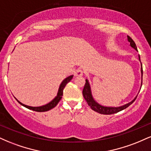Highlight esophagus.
<instances>
[{
    "mask_svg": "<svg viewBox=\"0 0 151 151\" xmlns=\"http://www.w3.org/2000/svg\"><path fill=\"white\" fill-rule=\"evenodd\" d=\"M83 73H84V72L81 70H77L75 72V76H77V77H81V76L83 75Z\"/></svg>",
    "mask_w": 151,
    "mask_h": 151,
    "instance_id": "obj_1",
    "label": "esophagus"
}]
</instances>
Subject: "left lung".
I'll use <instances>...</instances> for the list:
<instances>
[{"instance_id":"obj_1","label":"left lung","mask_w":151,"mask_h":151,"mask_svg":"<svg viewBox=\"0 0 151 151\" xmlns=\"http://www.w3.org/2000/svg\"><path fill=\"white\" fill-rule=\"evenodd\" d=\"M128 41H129L130 43V46L131 47H133V49L137 50V47L136 45V43L134 42V41L131 39L129 36H127ZM138 60H139L140 62H141V59H140V55H138ZM141 88L142 86V79H143V68H142V64L141 62ZM141 90V89H140ZM83 96H84V99L86 100V102H87L88 105L89 106L90 108H91L92 110L94 111L97 112L99 114H106V115H109V114H113L118 113V112L124 110L129 107L131 104H133L135 100L137 97V96L135 97L131 101L129 102V103L120 106H103L100 104H99L96 100L93 98V94H92V91H91V85L89 84V81L87 79H86V83L85 85H84V89H83L82 91Z\"/></svg>"}]
</instances>
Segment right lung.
I'll list each match as a JSON object with an SVG mask.
<instances>
[{"label": "right lung", "mask_w": 151, "mask_h": 151, "mask_svg": "<svg viewBox=\"0 0 151 151\" xmlns=\"http://www.w3.org/2000/svg\"><path fill=\"white\" fill-rule=\"evenodd\" d=\"M73 76L74 75L69 76V77H66L65 79L62 81L60 86H59L57 96H55V97L51 101H50L49 103L46 104H45V105L40 106H27V105L24 104H22L20 101H19L15 97V99L18 101V103L20 104L23 106L25 107V108L29 109H30V110H32V111H37V112L47 111H49V110H50V109H53L54 107L56 106L57 104L59 103V101L61 100V99L62 98V96H63V90H64V89H65V86L67 85V83L70 82V81L72 80V79L73 78Z\"/></svg>", "instance_id": "add662e5"}]
</instances>
